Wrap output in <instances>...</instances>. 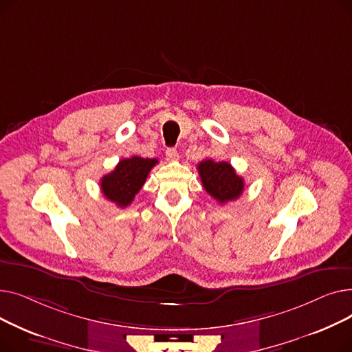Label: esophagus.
Masks as SVG:
<instances>
[{"label":"esophagus","instance_id":"34e87169","mask_svg":"<svg viewBox=\"0 0 352 352\" xmlns=\"http://www.w3.org/2000/svg\"><path fill=\"white\" fill-rule=\"evenodd\" d=\"M165 155H166V160H168V161H177L178 160V153H177L175 148H166Z\"/></svg>","mask_w":352,"mask_h":352}]
</instances>
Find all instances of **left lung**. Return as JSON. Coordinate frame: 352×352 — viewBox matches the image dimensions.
I'll return each instance as SVG.
<instances>
[{
  "instance_id": "8db88e82",
  "label": "left lung",
  "mask_w": 352,
  "mask_h": 352,
  "mask_svg": "<svg viewBox=\"0 0 352 352\" xmlns=\"http://www.w3.org/2000/svg\"><path fill=\"white\" fill-rule=\"evenodd\" d=\"M202 187L219 204L236 199L244 191V179L236 175L232 165L226 161L204 160L198 164Z\"/></svg>"
}]
</instances>
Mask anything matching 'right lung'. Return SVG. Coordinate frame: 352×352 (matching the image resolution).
<instances>
[{
	"label": "right lung",
	"mask_w": 352,
	"mask_h": 352,
	"mask_svg": "<svg viewBox=\"0 0 352 352\" xmlns=\"http://www.w3.org/2000/svg\"><path fill=\"white\" fill-rule=\"evenodd\" d=\"M157 164V158L131 157L121 160L113 171L101 178L100 186L104 197L117 207H128Z\"/></svg>",
	"instance_id": "1"
}]
</instances>
